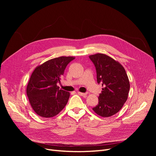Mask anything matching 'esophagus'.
<instances>
[{
	"label": "esophagus",
	"instance_id": "34e87169",
	"mask_svg": "<svg viewBox=\"0 0 156 156\" xmlns=\"http://www.w3.org/2000/svg\"><path fill=\"white\" fill-rule=\"evenodd\" d=\"M77 93H78L79 95L84 96V97H86L87 95V93H83V92H78Z\"/></svg>",
	"mask_w": 156,
	"mask_h": 156
}]
</instances>
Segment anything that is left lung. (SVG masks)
Wrapping results in <instances>:
<instances>
[{"mask_svg":"<svg viewBox=\"0 0 156 156\" xmlns=\"http://www.w3.org/2000/svg\"><path fill=\"white\" fill-rule=\"evenodd\" d=\"M96 67L98 83L103 87L98 105L92 109L102 117L115 115L128 98L130 84L124 68L118 61L103 53L89 56Z\"/></svg>","mask_w":156,"mask_h":156,"instance_id":"obj_1","label":"left lung"}]
</instances>
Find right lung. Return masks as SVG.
Masks as SVG:
<instances>
[{
    "label": "right lung",
    "instance_id": "obj_1",
    "mask_svg": "<svg viewBox=\"0 0 156 156\" xmlns=\"http://www.w3.org/2000/svg\"><path fill=\"white\" fill-rule=\"evenodd\" d=\"M74 56H60L46 61L34 69L27 87V94L32 109L44 118H51L67 104L69 92L57 86L65 68Z\"/></svg>",
    "mask_w": 156,
    "mask_h": 156
}]
</instances>
